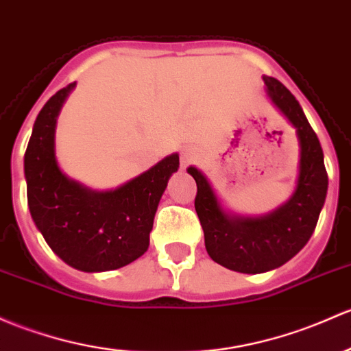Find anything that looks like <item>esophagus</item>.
Listing matches in <instances>:
<instances>
[{"mask_svg":"<svg viewBox=\"0 0 351 351\" xmlns=\"http://www.w3.org/2000/svg\"><path fill=\"white\" fill-rule=\"evenodd\" d=\"M197 149H195V147H191V146H186V147H183L182 149V154H180V160H182V166L183 168H185V166L188 165V163H191V161L195 160V158H197Z\"/></svg>","mask_w":351,"mask_h":351,"instance_id":"1","label":"esophagus"}]
</instances>
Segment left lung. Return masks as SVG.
Instances as JSON below:
<instances>
[{
    "label": "left lung",
    "instance_id": "1",
    "mask_svg": "<svg viewBox=\"0 0 351 351\" xmlns=\"http://www.w3.org/2000/svg\"><path fill=\"white\" fill-rule=\"evenodd\" d=\"M263 79L267 97L293 124L300 141V173L289 200L261 217L235 215L223 208L204 173L188 168L197 182L195 210L206 252L217 264L243 274L272 271L293 259L315 232L328 191L322 145L300 102L278 79Z\"/></svg>",
    "mask_w": 351,
    "mask_h": 351
}]
</instances>
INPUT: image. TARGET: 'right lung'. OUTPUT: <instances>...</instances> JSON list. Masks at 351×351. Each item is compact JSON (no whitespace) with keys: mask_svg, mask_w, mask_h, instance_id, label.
<instances>
[{"mask_svg":"<svg viewBox=\"0 0 351 351\" xmlns=\"http://www.w3.org/2000/svg\"><path fill=\"white\" fill-rule=\"evenodd\" d=\"M75 82L47 101L33 124L27 153L28 208L50 249L84 272L124 267L149 247L154 213L180 156L169 154L153 168L108 191L69 178L55 156V128Z\"/></svg>","mask_w":351,"mask_h":351,"instance_id":"obj_1","label":"right lung"}]
</instances>
